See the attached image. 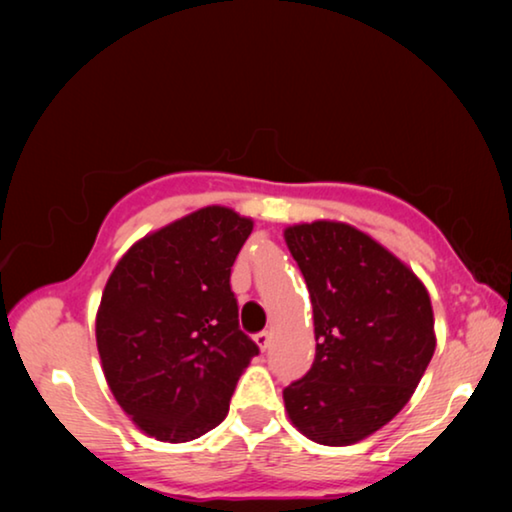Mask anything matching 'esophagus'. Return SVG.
<instances>
[{
  "instance_id": "1",
  "label": "esophagus",
  "mask_w": 512,
  "mask_h": 512,
  "mask_svg": "<svg viewBox=\"0 0 512 512\" xmlns=\"http://www.w3.org/2000/svg\"><path fill=\"white\" fill-rule=\"evenodd\" d=\"M255 343H257L259 350L266 352L268 345H271V332H259V334H255Z\"/></svg>"
}]
</instances>
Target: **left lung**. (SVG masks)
Wrapping results in <instances>:
<instances>
[{"instance_id": "8db88e82", "label": "left lung", "mask_w": 512, "mask_h": 512, "mask_svg": "<svg viewBox=\"0 0 512 512\" xmlns=\"http://www.w3.org/2000/svg\"><path fill=\"white\" fill-rule=\"evenodd\" d=\"M284 241L314 307L316 359L284 388L302 436L345 447L411 400L436 350L429 291L402 259L350 223L289 225Z\"/></svg>"}]
</instances>
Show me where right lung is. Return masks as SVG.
Segmentation results:
<instances>
[{
  "label": "right lung",
  "mask_w": 512,
  "mask_h": 512,
  "mask_svg": "<svg viewBox=\"0 0 512 512\" xmlns=\"http://www.w3.org/2000/svg\"><path fill=\"white\" fill-rule=\"evenodd\" d=\"M253 219L201 207L126 250L97 311L101 368L146 436L189 443L221 424L257 345L239 329L230 271Z\"/></svg>",
  "instance_id": "1"
}]
</instances>
